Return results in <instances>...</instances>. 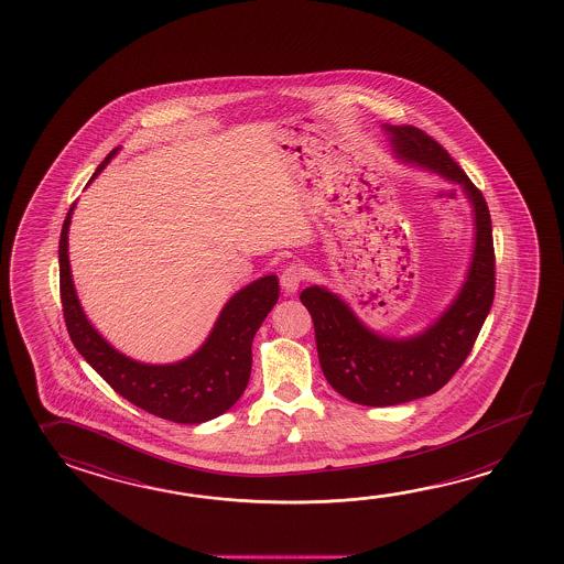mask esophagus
Returning a JSON list of instances; mask_svg holds the SVG:
<instances>
[{"label": "esophagus", "instance_id": "34e87169", "mask_svg": "<svg viewBox=\"0 0 564 564\" xmlns=\"http://www.w3.org/2000/svg\"><path fill=\"white\" fill-rule=\"evenodd\" d=\"M305 269L301 268V265H296V263L286 265L285 271L281 273V286H283L286 295H295L301 283L305 281Z\"/></svg>", "mask_w": 564, "mask_h": 564}]
</instances>
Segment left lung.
Here are the masks:
<instances>
[{
    "label": "left lung",
    "mask_w": 564,
    "mask_h": 564,
    "mask_svg": "<svg viewBox=\"0 0 564 564\" xmlns=\"http://www.w3.org/2000/svg\"><path fill=\"white\" fill-rule=\"evenodd\" d=\"M393 158L458 185L474 216V248L466 278L443 313L421 333L388 336L370 328L328 286L311 285L301 303L313 316L324 378L358 405L388 406L433 395L468 358L496 291L491 218L480 191L425 131L381 126Z\"/></svg>",
    "instance_id": "obj_1"
}]
</instances>
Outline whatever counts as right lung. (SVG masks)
<instances>
[{
    "instance_id": "add662e5",
    "label": "right lung",
    "mask_w": 564,
    "mask_h": 564,
    "mask_svg": "<svg viewBox=\"0 0 564 564\" xmlns=\"http://www.w3.org/2000/svg\"><path fill=\"white\" fill-rule=\"evenodd\" d=\"M121 148L111 151L96 169L102 173ZM76 203L66 214L61 243V301L70 340L84 360L98 371L113 391L133 405L181 425H198L223 415L241 398L251 373V341L279 299L278 275L251 281L223 306L213 330L198 350L185 360L145 364L121 354L94 328L76 295L70 261L68 228Z\"/></svg>"
}]
</instances>
